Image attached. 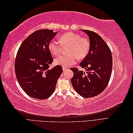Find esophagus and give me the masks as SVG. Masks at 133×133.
<instances>
[{
    "label": "esophagus",
    "mask_w": 133,
    "mask_h": 133,
    "mask_svg": "<svg viewBox=\"0 0 133 133\" xmlns=\"http://www.w3.org/2000/svg\"><path fill=\"white\" fill-rule=\"evenodd\" d=\"M67 69H68V68H67V67H66V66H63V71L66 70Z\"/></svg>",
    "instance_id": "obj_1"
}]
</instances>
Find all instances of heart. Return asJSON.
<instances>
[{
    "instance_id": "b5f03b06",
    "label": "heart",
    "mask_w": 133,
    "mask_h": 133,
    "mask_svg": "<svg viewBox=\"0 0 133 133\" xmlns=\"http://www.w3.org/2000/svg\"><path fill=\"white\" fill-rule=\"evenodd\" d=\"M59 42L52 40L48 44V49L53 55H59L62 50V45H70L68 55H62L55 59L57 65L69 66L75 64L77 58L83 59L88 55L90 49V42L88 39L82 37L79 34L68 32L60 36Z\"/></svg>"
}]
</instances>
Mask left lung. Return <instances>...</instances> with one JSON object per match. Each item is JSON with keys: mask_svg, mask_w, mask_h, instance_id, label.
<instances>
[{"mask_svg": "<svg viewBox=\"0 0 133 133\" xmlns=\"http://www.w3.org/2000/svg\"><path fill=\"white\" fill-rule=\"evenodd\" d=\"M89 37L90 49L79 65L85 72L72 68L71 83L74 90L84 98H92L102 92L109 82L112 68L111 52L103 38L95 32L80 29Z\"/></svg>", "mask_w": 133, "mask_h": 133, "instance_id": "8db88e82", "label": "left lung"}]
</instances>
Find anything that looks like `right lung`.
<instances>
[{
    "label": "right lung",
    "mask_w": 133,
    "mask_h": 133,
    "mask_svg": "<svg viewBox=\"0 0 133 133\" xmlns=\"http://www.w3.org/2000/svg\"><path fill=\"white\" fill-rule=\"evenodd\" d=\"M53 30L33 32L20 46L15 61L16 77L23 91L30 97L45 99L53 94L62 66L49 69L53 61L48 44L57 35Z\"/></svg>",
    "instance_id": "right-lung-1"
}]
</instances>
